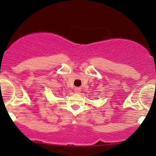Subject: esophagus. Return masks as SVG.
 Instances as JSON below:
<instances>
[{
  "label": "esophagus",
  "instance_id": "obj_1",
  "mask_svg": "<svg viewBox=\"0 0 156 156\" xmlns=\"http://www.w3.org/2000/svg\"><path fill=\"white\" fill-rule=\"evenodd\" d=\"M74 90H75V92L77 93V94H79V93L81 92V88H80V87H75V89H74Z\"/></svg>",
  "mask_w": 156,
  "mask_h": 156
}]
</instances>
